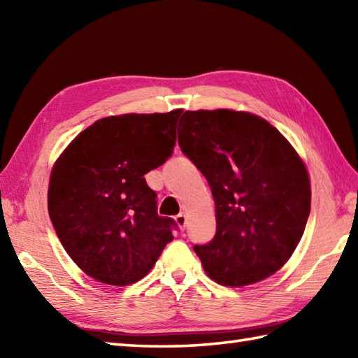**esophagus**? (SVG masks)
<instances>
[{
  "label": "esophagus",
  "mask_w": 358,
  "mask_h": 358,
  "mask_svg": "<svg viewBox=\"0 0 358 358\" xmlns=\"http://www.w3.org/2000/svg\"><path fill=\"white\" fill-rule=\"evenodd\" d=\"M175 222H177V224L181 227V229H185V227H186V214L180 212V214L175 217Z\"/></svg>",
  "instance_id": "1"
}]
</instances>
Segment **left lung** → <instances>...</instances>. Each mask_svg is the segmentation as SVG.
I'll use <instances>...</instances> for the list:
<instances>
[{
    "label": "left lung",
    "mask_w": 358,
    "mask_h": 358,
    "mask_svg": "<svg viewBox=\"0 0 358 358\" xmlns=\"http://www.w3.org/2000/svg\"><path fill=\"white\" fill-rule=\"evenodd\" d=\"M183 154L208 180L217 231L195 245L208 275L240 287L268 278L292 255L310 212L305 164L268 121L227 109L187 110Z\"/></svg>",
    "instance_id": "left-lung-1"
}]
</instances>
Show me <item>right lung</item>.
Listing matches in <instances>:
<instances>
[{
  "mask_svg": "<svg viewBox=\"0 0 358 358\" xmlns=\"http://www.w3.org/2000/svg\"><path fill=\"white\" fill-rule=\"evenodd\" d=\"M181 109L98 120L52 169L49 217L66 252L101 283H136L154 268L173 218L159 217L146 175L167 162Z\"/></svg>",
  "mask_w": 358,
  "mask_h": 358,
  "instance_id": "add662e5",
  "label": "right lung"
}]
</instances>
